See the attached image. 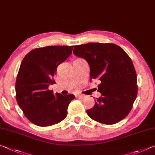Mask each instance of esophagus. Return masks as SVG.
<instances>
[{
	"mask_svg": "<svg viewBox=\"0 0 155 155\" xmlns=\"http://www.w3.org/2000/svg\"><path fill=\"white\" fill-rule=\"evenodd\" d=\"M85 97L86 96L84 95V94H78L77 95V97H78V98H80V99H84Z\"/></svg>",
	"mask_w": 155,
	"mask_h": 155,
	"instance_id": "1",
	"label": "esophagus"
}]
</instances>
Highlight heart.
Wrapping results in <instances>:
<instances>
[{"mask_svg": "<svg viewBox=\"0 0 155 155\" xmlns=\"http://www.w3.org/2000/svg\"><path fill=\"white\" fill-rule=\"evenodd\" d=\"M82 59H76L75 61H82ZM75 61H74V62H75Z\"/></svg>", "mask_w": 155, "mask_h": 155, "instance_id": "1", "label": "heart"}]
</instances>
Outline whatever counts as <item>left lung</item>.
Masks as SVG:
<instances>
[{
  "label": "left lung",
  "instance_id": "left-lung-1",
  "mask_svg": "<svg viewBox=\"0 0 155 155\" xmlns=\"http://www.w3.org/2000/svg\"><path fill=\"white\" fill-rule=\"evenodd\" d=\"M73 54L90 66V82L97 80L101 96L86 111L99 123L113 124L129 114L137 94V75L131 59L113 43H88L75 45Z\"/></svg>",
  "mask_w": 155,
  "mask_h": 155
}]
</instances>
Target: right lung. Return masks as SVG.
Returning a JSON list of instances; mask_svg holds the SVG:
<instances>
[{"label": "right lung", "mask_w": 155, "mask_h": 155, "mask_svg": "<svg viewBox=\"0 0 155 155\" xmlns=\"http://www.w3.org/2000/svg\"><path fill=\"white\" fill-rule=\"evenodd\" d=\"M73 46L35 49L21 61L15 83L16 100L26 117L40 127L51 126L67 117L72 94H54L48 87L55 83L58 65L72 53Z\"/></svg>", "instance_id": "right-lung-1"}]
</instances>
